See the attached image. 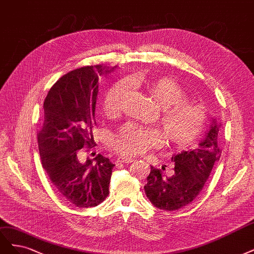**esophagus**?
Segmentation results:
<instances>
[{
    "label": "esophagus",
    "mask_w": 254,
    "mask_h": 254,
    "mask_svg": "<svg viewBox=\"0 0 254 254\" xmlns=\"http://www.w3.org/2000/svg\"><path fill=\"white\" fill-rule=\"evenodd\" d=\"M132 162H134V159H132V157H125V156H121L117 160L118 164H128Z\"/></svg>",
    "instance_id": "esophagus-1"
}]
</instances>
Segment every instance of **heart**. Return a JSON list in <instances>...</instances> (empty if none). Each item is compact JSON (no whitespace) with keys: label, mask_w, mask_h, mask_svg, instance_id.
Masks as SVG:
<instances>
[{"label":"heart","mask_w":254,"mask_h":254,"mask_svg":"<svg viewBox=\"0 0 254 254\" xmlns=\"http://www.w3.org/2000/svg\"><path fill=\"white\" fill-rule=\"evenodd\" d=\"M145 86L148 93L162 108L160 123L167 142L178 147L189 145L195 139L205 124L207 117L205 108L200 104L184 99L185 93L181 87L168 77L153 78L146 82ZM125 89L124 83H118L105 93L102 102L105 116L118 115ZM163 139L164 135L160 129L144 128L128 123L111 136L110 145L120 154L131 156L143 153L150 147L160 146Z\"/></svg>","instance_id":"heart-1"}]
</instances>
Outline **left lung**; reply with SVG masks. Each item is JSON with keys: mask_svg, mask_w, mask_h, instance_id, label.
<instances>
[{"mask_svg": "<svg viewBox=\"0 0 254 254\" xmlns=\"http://www.w3.org/2000/svg\"><path fill=\"white\" fill-rule=\"evenodd\" d=\"M221 126L218 120L212 119L195 149L171 156L174 162L171 177H165L161 170L151 167L144 189L153 206L161 210L174 211L187 206L199 194L214 163L221 157V149L217 146Z\"/></svg>", "mask_w": 254, "mask_h": 254, "instance_id": "left-lung-1", "label": "left lung"}]
</instances>
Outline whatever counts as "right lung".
Returning <instances> with one entry per match:
<instances>
[{"mask_svg":"<svg viewBox=\"0 0 254 254\" xmlns=\"http://www.w3.org/2000/svg\"><path fill=\"white\" fill-rule=\"evenodd\" d=\"M115 68L75 69L61 77L44 101V123L38 134L43 168L60 194L78 208L98 206L109 194L115 164L101 154L82 163L77 152L93 145L99 76Z\"/></svg>","mask_w":254,"mask_h":254,"instance_id":"1","label":"right lung"}]
</instances>
